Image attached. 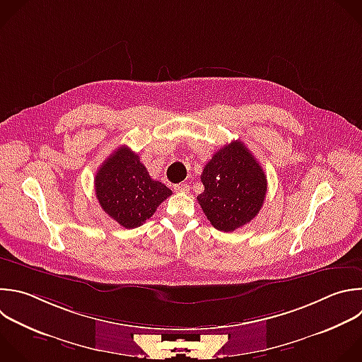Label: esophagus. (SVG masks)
<instances>
[{"label":"esophagus","mask_w":362,"mask_h":362,"mask_svg":"<svg viewBox=\"0 0 362 362\" xmlns=\"http://www.w3.org/2000/svg\"><path fill=\"white\" fill-rule=\"evenodd\" d=\"M175 190H176L177 193H187V192H189V185H187V183L175 185Z\"/></svg>","instance_id":"1"}]
</instances>
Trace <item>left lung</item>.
<instances>
[{"label":"left lung","instance_id":"left-lung-1","mask_svg":"<svg viewBox=\"0 0 362 362\" xmlns=\"http://www.w3.org/2000/svg\"><path fill=\"white\" fill-rule=\"evenodd\" d=\"M204 192L197 202L211 226L228 233L250 223L260 211L267 179L243 142L233 141L206 163L200 176Z\"/></svg>","mask_w":362,"mask_h":362}]
</instances>
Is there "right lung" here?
I'll list each match as a JSON object with an SVG mask.
<instances>
[{"mask_svg": "<svg viewBox=\"0 0 362 362\" xmlns=\"http://www.w3.org/2000/svg\"><path fill=\"white\" fill-rule=\"evenodd\" d=\"M95 192L103 211L125 228L142 226L172 190L153 180L138 153L122 145L100 165Z\"/></svg>", "mask_w": 362, "mask_h": 362, "instance_id": "add662e5", "label": "right lung"}]
</instances>
